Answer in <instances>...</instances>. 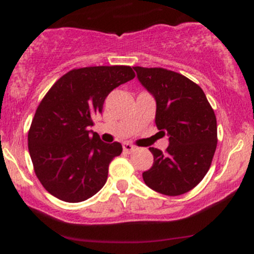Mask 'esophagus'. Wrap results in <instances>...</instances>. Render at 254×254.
<instances>
[{"mask_svg":"<svg viewBox=\"0 0 254 254\" xmlns=\"http://www.w3.org/2000/svg\"><path fill=\"white\" fill-rule=\"evenodd\" d=\"M123 150H124L125 152L130 153V152H134V151L136 150V147H135L134 145H131V143H129V142H125L124 145H123Z\"/></svg>","mask_w":254,"mask_h":254,"instance_id":"1","label":"esophagus"}]
</instances>
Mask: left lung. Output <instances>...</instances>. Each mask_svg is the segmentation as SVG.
<instances>
[{"instance_id": "left-lung-1", "label": "left lung", "mask_w": 254, "mask_h": 254, "mask_svg": "<svg viewBox=\"0 0 254 254\" xmlns=\"http://www.w3.org/2000/svg\"><path fill=\"white\" fill-rule=\"evenodd\" d=\"M134 70L156 99V127L170 136L165 152L150 147L153 165L142 173L143 182L165 195L188 193L203 181L216 150L214 109L200 86L181 73L162 67Z\"/></svg>"}]
</instances>
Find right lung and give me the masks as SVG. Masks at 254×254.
Returning <instances> with one entry per match:
<instances>
[{
	"mask_svg": "<svg viewBox=\"0 0 254 254\" xmlns=\"http://www.w3.org/2000/svg\"><path fill=\"white\" fill-rule=\"evenodd\" d=\"M134 77L130 66H89L68 71L49 89L30 124L28 150L51 195L79 203L106 184L109 163L123 147L103 142L97 132L91 136L88 127L113 89Z\"/></svg>",
	"mask_w": 254,
	"mask_h": 254,
	"instance_id": "obj_1",
	"label": "right lung"
}]
</instances>
